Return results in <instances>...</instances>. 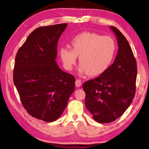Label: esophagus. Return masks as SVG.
I'll return each mask as SVG.
<instances>
[{"instance_id":"1","label":"esophagus","mask_w":149,"mask_h":149,"mask_svg":"<svg viewBox=\"0 0 149 149\" xmlns=\"http://www.w3.org/2000/svg\"><path fill=\"white\" fill-rule=\"evenodd\" d=\"M75 86H77V87H80V86H81V84H82V82H81V79H77V80L75 81Z\"/></svg>"}]
</instances>
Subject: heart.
I'll return each mask as SVG.
<instances>
[{"instance_id":"1","label":"heart","mask_w":149,"mask_h":149,"mask_svg":"<svg viewBox=\"0 0 149 149\" xmlns=\"http://www.w3.org/2000/svg\"><path fill=\"white\" fill-rule=\"evenodd\" d=\"M73 49L61 47L60 56L65 68H73L79 56V71L90 76L105 72L111 65L116 51V42L110 36L91 32H82L71 41Z\"/></svg>"}]
</instances>
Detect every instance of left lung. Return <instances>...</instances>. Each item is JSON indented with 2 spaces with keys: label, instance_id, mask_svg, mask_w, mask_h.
Returning <instances> with one entry per match:
<instances>
[{
  "label": "left lung",
  "instance_id": "left-lung-1",
  "mask_svg": "<svg viewBox=\"0 0 149 149\" xmlns=\"http://www.w3.org/2000/svg\"><path fill=\"white\" fill-rule=\"evenodd\" d=\"M119 49L113 63L98 77L82 85L85 105L99 123H109L130 107L136 91L137 65L128 41L116 27Z\"/></svg>",
  "mask_w": 149,
  "mask_h": 149
}]
</instances>
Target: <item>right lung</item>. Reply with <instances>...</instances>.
<instances>
[{"label": "right lung", "mask_w": 149, "mask_h": 149, "mask_svg": "<svg viewBox=\"0 0 149 149\" xmlns=\"http://www.w3.org/2000/svg\"><path fill=\"white\" fill-rule=\"evenodd\" d=\"M67 23L34 30L15 58L13 81L28 113L53 122L66 107L75 89L74 76L62 71L55 61L58 40Z\"/></svg>", "instance_id": "1"}]
</instances>
